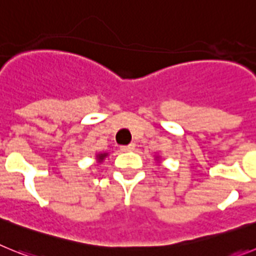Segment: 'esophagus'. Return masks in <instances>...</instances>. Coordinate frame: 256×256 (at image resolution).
Returning a JSON list of instances; mask_svg holds the SVG:
<instances>
[{"mask_svg":"<svg viewBox=\"0 0 256 256\" xmlns=\"http://www.w3.org/2000/svg\"><path fill=\"white\" fill-rule=\"evenodd\" d=\"M135 150V144L131 143L128 144V146H121V150L122 152H131V150Z\"/></svg>","mask_w":256,"mask_h":256,"instance_id":"esophagus-1","label":"esophagus"}]
</instances>
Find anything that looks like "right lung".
I'll list each match as a JSON object with an SVG mask.
<instances>
[{
  "label": "right lung",
  "instance_id": "1",
  "mask_svg": "<svg viewBox=\"0 0 256 256\" xmlns=\"http://www.w3.org/2000/svg\"><path fill=\"white\" fill-rule=\"evenodd\" d=\"M106 156H108V153H99V154H96V160L99 162H102L104 158H106Z\"/></svg>",
  "mask_w": 256,
  "mask_h": 256
}]
</instances>
